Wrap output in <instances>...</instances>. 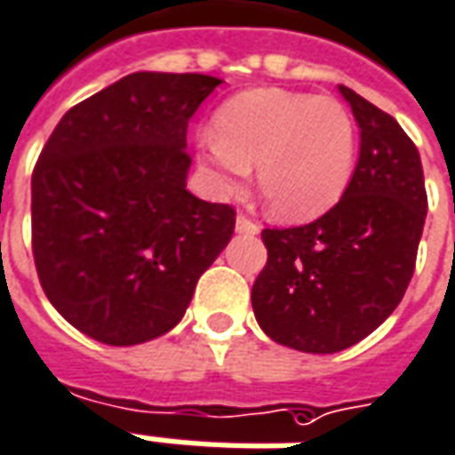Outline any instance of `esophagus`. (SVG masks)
I'll use <instances>...</instances> for the list:
<instances>
[{"label":"esophagus","mask_w":455,"mask_h":455,"mask_svg":"<svg viewBox=\"0 0 455 455\" xmlns=\"http://www.w3.org/2000/svg\"><path fill=\"white\" fill-rule=\"evenodd\" d=\"M235 230L240 232V235H259V223H254L250 220L247 215H237V220H235Z\"/></svg>","instance_id":"obj_1"}]
</instances>
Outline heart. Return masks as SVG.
Returning <instances> with one entry per match:
<instances>
[{
  "instance_id": "b5f03b06",
  "label": "heart",
  "mask_w": 455,
  "mask_h": 455,
  "mask_svg": "<svg viewBox=\"0 0 455 455\" xmlns=\"http://www.w3.org/2000/svg\"><path fill=\"white\" fill-rule=\"evenodd\" d=\"M356 145L354 116L332 96L251 89L220 106L215 131L196 140V159L220 198L244 194L257 167L271 215L305 223L339 204L354 177Z\"/></svg>"
}]
</instances>
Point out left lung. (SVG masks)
Returning a JSON list of instances; mask_svg holds the SVG:
<instances>
[{
    "instance_id": "8db88e82",
    "label": "left lung",
    "mask_w": 455,
    "mask_h": 455,
    "mask_svg": "<svg viewBox=\"0 0 455 455\" xmlns=\"http://www.w3.org/2000/svg\"><path fill=\"white\" fill-rule=\"evenodd\" d=\"M359 123L349 188L315 223L264 230L267 267L251 286L264 332L305 354H334L387 320L414 274L427 218L419 152L400 123L341 87Z\"/></svg>"
}]
</instances>
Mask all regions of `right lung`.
Instances as JSON below:
<instances>
[{
  "instance_id": "right-lung-1",
  "label": "right lung",
  "mask_w": 455,
  "mask_h": 455,
  "mask_svg": "<svg viewBox=\"0 0 455 455\" xmlns=\"http://www.w3.org/2000/svg\"><path fill=\"white\" fill-rule=\"evenodd\" d=\"M223 79L132 72L72 106L31 179L33 259L79 332L132 347L177 327L235 211L187 191L191 116Z\"/></svg>"
}]
</instances>
